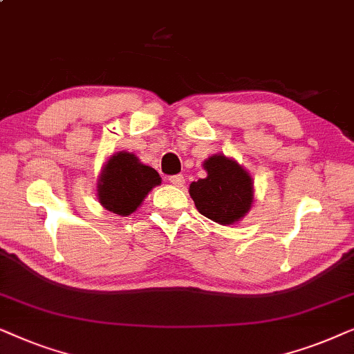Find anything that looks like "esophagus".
<instances>
[{
    "instance_id": "obj_1",
    "label": "esophagus",
    "mask_w": 354,
    "mask_h": 354,
    "mask_svg": "<svg viewBox=\"0 0 354 354\" xmlns=\"http://www.w3.org/2000/svg\"><path fill=\"white\" fill-rule=\"evenodd\" d=\"M169 183H171V185L176 186V187H185L186 180H185V176H183V174H174V176L169 178Z\"/></svg>"
}]
</instances>
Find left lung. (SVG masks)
<instances>
[{
    "label": "left lung",
    "mask_w": 354,
    "mask_h": 354,
    "mask_svg": "<svg viewBox=\"0 0 354 354\" xmlns=\"http://www.w3.org/2000/svg\"><path fill=\"white\" fill-rule=\"evenodd\" d=\"M205 178L191 183L189 194L197 210L220 225H233L243 218L254 202V183L236 160L223 153L204 162Z\"/></svg>",
    "instance_id": "obj_1"
}]
</instances>
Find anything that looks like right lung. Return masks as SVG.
I'll list each match as a JSON object with an SVG mask.
<instances>
[{"instance_id":"add662e5","label":"right lung","mask_w":354,"mask_h":354,"mask_svg":"<svg viewBox=\"0 0 354 354\" xmlns=\"http://www.w3.org/2000/svg\"><path fill=\"white\" fill-rule=\"evenodd\" d=\"M160 183V174L140 163L134 153L116 152L106 160L98 176V202L113 214L131 215Z\"/></svg>"}]
</instances>
